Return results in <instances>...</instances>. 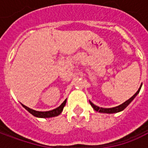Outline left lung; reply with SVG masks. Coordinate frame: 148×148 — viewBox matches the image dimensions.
I'll use <instances>...</instances> for the list:
<instances>
[{"label":"left lung","mask_w":148,"mask_h":148,"mask_svg":"<svg viewBox=\"0 0 148 148\" xmlns=\"http://www.w3.org/2000/svg\"><path fill=\"white\" fill-rule=\"evenodd\" d=\"M140 88H141V86L140 87V89L138 90V91L134 94L133 96L131 97L130 99H128L127 101H126L125 102H124L123 104H121V106H116V107H113V108H110V109H104V108H100V107H98V106L93 105V103L91 102V101H90V105H91V106L93 108V109H94L95 111L99 112H103V113H116V112H119L124 110V109H125V108H126V107H127V106H128L131 102H132V100L136 97V96L137 94L139 93V92H140Z\"/></svg>","instance_id":"1"}]
</instances>
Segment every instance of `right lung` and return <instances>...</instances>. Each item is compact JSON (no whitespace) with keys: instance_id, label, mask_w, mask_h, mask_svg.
<instances>
[{"instance_id":"obj_1","label":"right lung","mask_w":148,"mask_h":148,"mask_svg":"<svg viewBox=\"0 0 148 148\" xmlns=\"http://www.w3.org/2000/svg\"><path fill=\"white\" fill-rule=\"evenodd\" d=\"M66 100H65L62 103V105L60 106H58V108L53 109V110H51V111H47V112H39L36 111V110H33V109L28 108L27 106L22 105L24 109H27V111L30 112L31 114H32L35 116L36 117H40V118H49V117H53V116H58L60 114L62 111V109L64 108L65 105H66Z\"/></svg>"}]
</instances>
